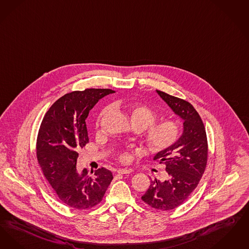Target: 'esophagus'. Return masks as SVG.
Wrapping results in <instances>:
<instances>
[{
    "label": "esophagus",
    "mask_w": 249,
    "mask_h": 249,
    "mask_svg": "<svg viewBox=\"0 0 249 249\" xmlns=\"http://www.w3.org/2000/svg\"><path fill=\"white\" fill-rule=\"evenodd\" d=\"M131 171L130 170H127V169H118L117 170V173L122 174V175H124V174H129Z\"/></svg>",
    "instance_id": "34e87169"
}]
</instances>
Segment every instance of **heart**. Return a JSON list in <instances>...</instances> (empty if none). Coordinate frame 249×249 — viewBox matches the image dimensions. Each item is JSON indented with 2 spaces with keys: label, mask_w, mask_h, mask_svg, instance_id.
Here are the masks:
<instances>
[{
  "label": "heart",
  "mask_w": 249,
  "mask_h": 249,
  "mask_svg": "<svg viewBox=\"0 0 249 249\" xmlns=\"http://www.w3.org/2000/svg\"><path fill=\"white\" fill-rule=\"evenodd\" d=\"M114 108H122L138 128H144L143 137L147 146L154 152H163L174 146L180 137V126L172 119L157 120L158 114L152 108L139 103L122 104L116 102ZM110 107L101 108L97 114L96 125L101 124L102 119L108 115ZM116 158L122 163L131 161V152L127 149H119L116 152Z\"/></svg>",
  "instance_id": "1"
}]
</instances>
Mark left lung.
<instances>
[{
	"instance_id": "1",
	"label": "left lung",
	"mask_w": 249,
	"mask_h": 249,
	"mask_svg": "<svg viewBox=\"0 0 249 249\" xmlns=\"http://www.w3.org/2000/svg\"><path fill=\"white\" fill-rule=\"evenodd\" d=\"M157 93L183 119V134L171 148L154 156L165 166L164 180L152 179L141 199L154 209L168 211L181 206L198 186L206 170L208 144L204 123L195 107L182 98L160 90Z\"/></svg>"
}]
</instances>
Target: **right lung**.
<instances>
[{
  "instance_id": "right-lung-1",
  "label": "right lung",
  "mask_w": 249,
  "mask_h": 249,
  "mask_svg": "<svg viewBox=\"0 0 249 249\" xmlns=\"http://www.w3.org/2000/svg\"><path fill=\"white\" fill-rule=\"evenodd\" d=\"M111 93L107 88L68 93L49 108L41 123L36 141L38 163L58 200L69 207L87 210L97 206L113 178L105 167L96 170L94 177L76 169L78 152L89 142V110Z\"/></svg>"
}]
</instances>
